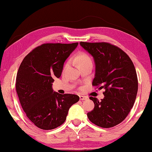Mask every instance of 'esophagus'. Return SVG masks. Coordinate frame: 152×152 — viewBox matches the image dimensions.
<instances>
[{
    "label": "esophagus",
    "mask_w": 152,
    "mask_h": 152,
    "mask_svg": "<svg viewBox=\"0 0 152 152\" xmlns=\"http://www.w3.org/2000/svg\"><path fill=\"white\" fill-rule=\"evenodd\" d=\"M79 99H80V100H86L87 99V97L86 96H83V95H80L79 96Z\"/></svg>",
    "instance_id": "esophagus-1"
}]
</instances>
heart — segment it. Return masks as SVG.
I'll list each match as a JSON object with an SVG mask.
<instances>
[{
    "label": "heart",
    "instance_id": "b5f03b06",
    "mask_svg": "<svg viewBox=\"0 0 152 152\" xmlns=\"http://www.w3.org/2000/svg\"><path fill=\"white\" fill-rule=\"evenodd\" d=\"M75 60V61L78 65L79 64H81L83 63H86L87 61H91L90 58L88 57V55H86V53H81L80 54H79L77 56Z\"/></svg>",
    "mask_w": 152,
    "mask_h": 152
}]
</instances>
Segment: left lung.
<instances>
[{
  "mask_svg": "<svg viewBox=\"0 0 152 152\" xmlns=\"http://www.w3.org/2000/svg\"><path fill=\"white\" fill-rule=\"evenodd\" d=\"M94 57L95 71L94 86L105 89L104 98L94 102V110L87 117L96 126L109 128L123 121L134 106L138 81L134 63L126 53L107 42H79Z\"/></svg>",
  "mask_w": 152,
  "mask_h": 152,
  "instance_id": "1",
  "label": "left lung"
}]
</instances>
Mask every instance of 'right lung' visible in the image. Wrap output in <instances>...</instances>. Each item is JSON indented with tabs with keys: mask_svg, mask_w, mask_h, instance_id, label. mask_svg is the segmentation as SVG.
I'll return each instance as SVG.
<instances>
[{
	"mask_svg": "<svg viewBox=\"0 0 152 152\" xmlns=\"http://www.w3.org/2000/svg\"><path fill=\"white\" fill-rule=\"evenodd\" d=\"M71 44L46 43L24 58L16 78V90L27 118L39 128L53 129L65 122L69 108L79 100L73 94L53 91L55 78H59L64 63L77 47Z\"/></svg>",
	"mask_w": 152,
	"mask_h": 152,
	"instance_id": "obj_1",
	"label": "right lung"
}]
</instances>
